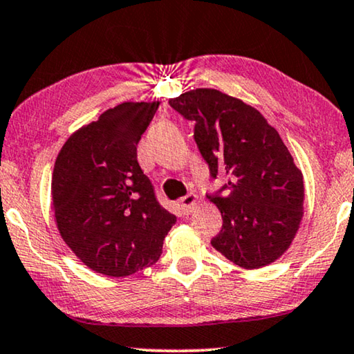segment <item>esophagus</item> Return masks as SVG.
<instances>
[{
    "label": "esophagus",
    "mask_w": 354,
    "mask_h": 354,
    "mask_svg": "<svg viewBox=\"0 0 354 354\" xmlns=\"http://www.w3.org/2000/svg\"><path fill=\"white\" fill-rule=\"evenodd\" d=\"M196 203H197V197L194 196V194H187V196H184L178 201L179 210H181L184 215H189V213H192L194 208H196Z\"/></svg>",
    "instance_id": "obj_1"
}]
</instances>
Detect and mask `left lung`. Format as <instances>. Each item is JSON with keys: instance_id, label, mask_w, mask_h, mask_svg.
Masks as SVG:
<instances>
[{"instance_id": "left-lung-1", "label": "left lung", "mask_w": 354, "mask_h": 354, "mask_svg": "<svg viewBox=\"0 0 354 354\" xmlns=\"http://www.w3.org/2000/svg\"><path fill=\"white\" fill-rule=\"evenodd\" d=\"M170 106L196 123L210 176L226 179L208 196L223 216L212 245L245 270L276 261L300 227L305 201L303 175L279 133L255 107L218 89H191Z\"/></svg>"}]
</instances>
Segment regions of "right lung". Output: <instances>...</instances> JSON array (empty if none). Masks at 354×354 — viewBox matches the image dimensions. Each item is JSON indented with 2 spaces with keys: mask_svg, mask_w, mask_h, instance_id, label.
Listing matches in <instances>:
<instances>
[{
  "mask_svg": "<svg viewBox=\"0 0 354 354\" xmlns=\"http://www.w3.org/2000/svg\"><path fill=\"white\" fill-rule=\"evenodd\" d=\"M160 102H123L80 128L53 171V205L64 242L89 270L125 277L162 255L176 216L138 163V142Z\"/></svg>",
  "mask_w": 354,
  "mask_h": 354,
  "instance_id": "right-lung-1",
  "label": "right lung"
}]
</instances>
